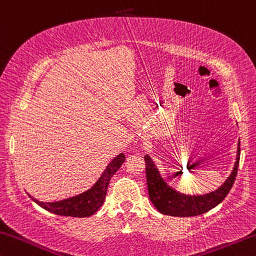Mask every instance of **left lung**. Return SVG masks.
Returning <instances> with one entry per match:
<instances>
[{
    "label": "left lung",
    "mask_w": 256,
    "mask_h": 256,
    "mask_svg": "<svg viewBox=\"0 0 256 256\" xmlns=\"http://www.w3.org/2000/svg\"><path fill=\"white\" fill-rule=\"evenodd\" d=\"M239 159H240V142L238 143L237 161L234 170L223 186L215 192L205 196H184L169 188L162 178L148 156H144L145 168H146V183L148 196L154 207L161 214L178 218H188V216L202 215L221 204L232 188L236 176L238 172Z\"/></svg>",
    "instance_id": "left-lung-1"
}]
</instances>
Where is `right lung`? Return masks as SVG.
I'll use <instances>...</instances> for the list:
<instances>
[{
    "label": "right lung",
    "instance_id": "add662e5",
    "mask_svg": "<svg viewBox=\"0 0 256 256\" xmlns=\"http://www.w3.org/2000/svg\"><path fill=\"white\" fill-rule=\"evenodd\" d=\"M124 160L126 156L124 153H120L116 158L108 164V166L106 167L95 186L90 190L86 191L84 194L73 196V198L56 202H40L33 196H30L38 206L44 208L50 213L62 216H72V218H88V216L95 214L100 210V207L103 205L110 180L121 167V164L124 162Z\"/></svg>",
    "mask_w": 256,
    "mask_h": 256
}]
</instances>
